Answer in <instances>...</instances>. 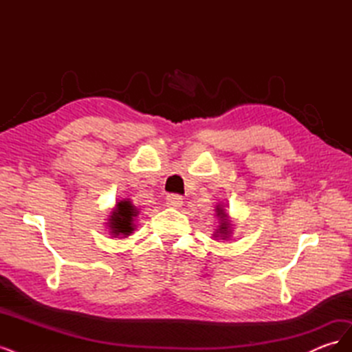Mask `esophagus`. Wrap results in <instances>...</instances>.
<instances>
[{"label": "esophagus", "instance_id": "34e87169", "mask_svg": "<svg viewBox=\"0 0 352 352\" xmlns=\"http://www.w3.org/2000/svg\"><path fill=\"white\" fill-rule=\"evenodd\" d=\"M166 202L170 207H180L184 204V198L177 194H170V195H167Z\"/></svg>", "mask_w": 352, "mask_h": 352}]
</instances>
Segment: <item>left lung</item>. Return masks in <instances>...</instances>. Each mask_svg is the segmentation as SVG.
<instances>
[{"label": "left lung", "instance_id": "8db88e82", "mask_svg": "<svg viewBox=\"0 0 352 352\" xmlns=\"http://www.w3.org/2000/svg\"><path fill=\"white\" fill-rule=\"evenodd\" d=\"M219 210V208H217ZM219 216H221L220 219H221V225H220V233H228V228H229V225H228V221H226V214H225V212H223V210H219ZM223 239H225V238H223Z\"/></svg>", "mask_w": 352, "mask_h": 352}]
</instances>
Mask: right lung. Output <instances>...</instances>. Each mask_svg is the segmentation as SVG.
<instances>
[{
    "mask_svg": "<svg viewBox=\"0 0 352 352\" xmlns=\"http://www.w3.org/2000/svg\"><path fill=\"white\" fill-rule=\"evenodd\" d=\"M135 216L136 210L131 204V201L117 202L116 210L113 211V216L110 219L111 233H114V235H129L133 230L132 221Z\"/></svg>",
    "mask_w": 352,
    "mask_h": 352,
    "instance_id": "1",
    "label": "right lung"
}]
</instances>
